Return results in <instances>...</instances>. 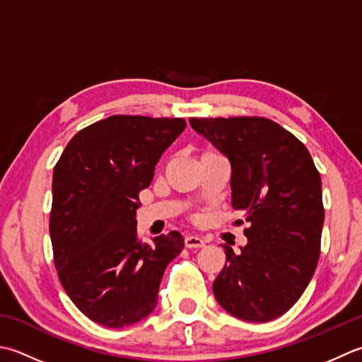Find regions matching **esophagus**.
Wrapping results in <instances>:
<instances>
[{
    "mask_svg": "<svg viewBox=\"0 0 362 362\" xmlns=\"http://www.w3.org/2000/svg\"><path fill=\"white\" fill-rule=\"evenodd\" d=\"M205 245V242L204 240L201 238V237H197V235H187L185 237V246L187 247H202Z\"/></svg>",
    "mask_w": 362,
    "mask_h": 362,
    "instance_id": "34e87169",
    "label": "esophagus"
}]
</instances>
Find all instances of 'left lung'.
Here are the masks:
<instances>
[{
  "mask_svg": "<svg viewBox=\"0 0 362 362\" xmlns=\"http://www.w3.org/2000/svg\"><path fill=\"white\" fill-rule=\"evenodd\" d=\"M189 124L229 158L232 207L251 223L240 252L223 246L215 298L240 320H274L300 300L320 257V173L306 146L267 117H191Z\"/></svg>",
  "mask_w": 362,
  "mask_h": 362,
  "instance_id": "obj_1",
  "label": "left lung"
}]
</instances>
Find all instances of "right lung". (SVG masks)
<instances>
[{
	"label": "right lung",
	"mask_w": 362,
	"mask_h": 362,
	"mask_svg": "<svg viewBox=\"0 0 362 362\" xmlns=\"http://www.w3.org/2000/svg\"><path fill=\"white\" fill-rule=\"evenodd\" d=\"M187 127L182 117L111 116L78 132L53 171L49 237L61 284L81 313L108 328L143 320L157 306L177 230L143 243L139 191Z\"/></svg>",
	"instance_id": "right-lung-1"
}]
</instances>
